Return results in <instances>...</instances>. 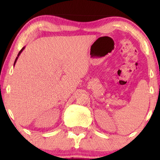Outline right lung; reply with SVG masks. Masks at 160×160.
<instances>
[{
    "instance_id": "add662e5",
    "label": "right lung",
    "mask_w": 160,
    "mask_h": 160,
    "mask_svg": "<svg viewBox=\"0 0 160 160\" xmlns=\"http://www.w3.org/2000/svg\"><path fill=\"white\" fill-rule=\"evenodd\" d=\"M24 49V47L22 48V49L21 50H20V51H19V53H18V54H17V58H16V60H15V61H14V65H15V63H16V62H17V59H18V57L19 56V54H21V52H22V50Z\"/></svg>"
}]
</instances>
